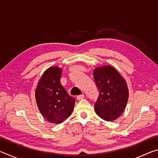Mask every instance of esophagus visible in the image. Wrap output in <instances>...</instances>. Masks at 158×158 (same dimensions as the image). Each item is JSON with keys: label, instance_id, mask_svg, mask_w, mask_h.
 <instances>
[{"label": "esophagus", "instance_id": "34e87169", "mask_svg": "<svg viewBox=\"0 0 158 158\" xmlns=\"http://www.w3.org/2000/svg\"><path fill=\"white\" fill-rule=\"evenodd\" d=\"M84 95H78L77 97V100H82V99H84Z\"/></svg>", "mask_w": 158, "mask_h": 158}]
</instances>
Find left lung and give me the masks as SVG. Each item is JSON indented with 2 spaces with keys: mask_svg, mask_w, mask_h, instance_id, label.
<instances>
[{
  "mask_svg": "<svg viewBox=\"0 0 158 158\" xmlns=\"http://www.w3.org/2000/svg\"><path fill=\"white\" fill-rule=\"evenodd\" d=\"M93 77L100 91L95 103V113L105 121H114L127 105L129 94L126 82L116 69L109 65L95 69Z\"/></svg>",
  "mask_w": 158,
  "mask_h": 158,
  "instance_id": "obj_1",
  "label": "left lung"
}]
</instances>
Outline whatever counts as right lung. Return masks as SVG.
<instances>
[{"instance_id":"1","label":"right lung","mask_w":158,"mask_h":158,"mask_svg":"<svg viewBox=\"0 0 158 158\" xmlns=\"http://www.w3.org/2000/svg\"><path fill=\"white\" fill-rule=\"evenodd\" d=\"M62 69L58 67L48 68L35 90L37 106L45 118L53 123H61L70 116L75 100L68 95L60 84Z\"/></svg>"}]
</instances>
